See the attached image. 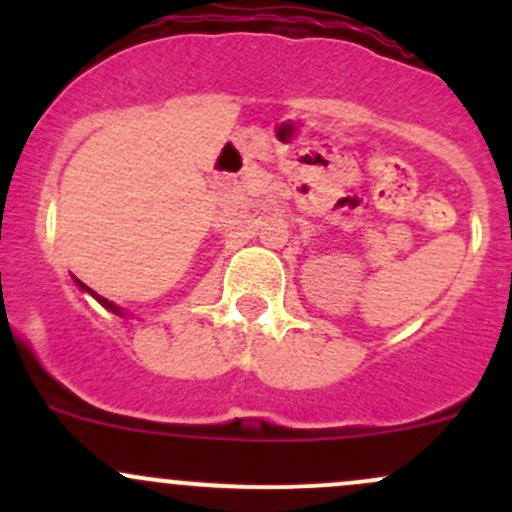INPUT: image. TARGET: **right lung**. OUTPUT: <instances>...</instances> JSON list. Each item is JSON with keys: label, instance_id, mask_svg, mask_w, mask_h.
I'll return each instance as SVG.
<instances>
[{"label": "right lung", "instance_id": "1", "mask_svg": "<svg viewBox=\"0 0 512 512\" xmlns=\"http://www.w3.org/2000/svg\"><path fill=\"white\" fill-rule=\"evenodd\" d=\"M74 282H76V285H79V289H81V292H89L91 294V297H94L96 299V302L98 304H101V307H106L108 309V312H113V314H118V317H126V309H121V307H118V304H113V302H108V299L106 297H101V294H96L94 292V289H89V287H86L84 285V282H81V280H76V277H74Z\"/></svg>", "mask_w": 512, "mask_h": 512}]
</instances>
